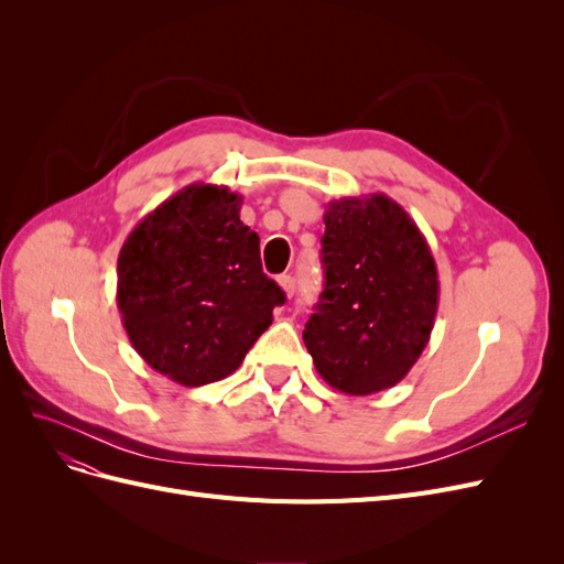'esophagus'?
<instances>
[{"instance_id": "34e87169", "label": "esophagus", "mask_w": 564, "mask_h": 564, "mask_svg": "<svg viewBox=\"0 0 564 564\" xmlns=\"http://www.w3.org/2000/svg\"><path fill=\"white\" fill-rule=\"evenodd\" d=\"M278 284L282 286V292H284L286 296L294 294V286H296V284H294V278H292V275H280V278H278Z\"/></svg>"}]
</instances>
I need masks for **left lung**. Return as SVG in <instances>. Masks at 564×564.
Returning a JSON list of instances; mask_svg holds the SVG:
<instances>
[{
    "mask_svg": "<svg viewBox=\"0 0 564 564\" xmlns=\"http://www.w3.org/2000/svg\"><path fill=\"white\" fill-rule=\"evenodd\" d=\"M324 292L303 344L319 377L348 395L398 386L429 346L440 280L423 232L383 193L327 204Z\"/></svg>",
    "mask_w": 564,
    "mask_h": 564,
    "instance_id": "8db88e82",
    "label": "left lung"
}]
</instances>
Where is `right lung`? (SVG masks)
<instances>
[{
	"label": "right lung",
	"instance_id": "1",
	"mask_svg": "<svg viewBox=\"0 0 564 564\" xmlns=\"http://www.w3.org/2000/svg\"><path fill=\"white\" fill-rule=\"evenodd\" d=\"M242 195L193 183L164 199L119 249L117 308L131 346L162 377L197 388L230 377L284 292L261 268Z\"/></svg>",
	"mask_w": 564,
	"mask_h": 564
}]
</instances>
